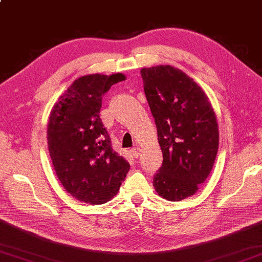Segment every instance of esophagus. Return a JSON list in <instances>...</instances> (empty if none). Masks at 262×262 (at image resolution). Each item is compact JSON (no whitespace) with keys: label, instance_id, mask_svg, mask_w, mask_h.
I'll list each match as a JSON object with an SVG mask.
<instances>
[{"label":"esophagus","instance_id":"1","mask_svg":"<svg viewBox=\"0 0 262 262\" xmlns=\"http://www.w3.org/2000/svg\"><path fill=\"white\" fill-rule=\"evenodd\" d=\"M130 154L134 157L135 159H137L138 157H140V148L138 147H134L133 149H130Z\"/></svg>","mask_w":262,"mask_h":262}]
</instances>
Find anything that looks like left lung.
<instances>
[{
    "label": "left lung",
    "mask_w": 262,
    "mask_h": 262,
    "mask_svg": "<svg viewBox=\"0 0 262 262\" xmlns=\"http://www.w3.org/2000/svg\"><path fill=\"white\" fill-rule=\"evenodd\" d=\"M163 163L153 186L159 196L180 202L196 193L219 151V125L208 97L191 77L170 65L141 70Z\"/></svg>",
    "instance_id": "8db88e82"
}]
</instances>
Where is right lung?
Wrapping results in <instances>:
<instances>
[{
  "mask_svg": "<svg viewBox=\"0 0 262 262\" xmlns=\"http://www.w3.org/2000/svg\"><path fill=\"white\" fill-rule=\"evenodd\" d=\"M124 80L122 73L81 76L49 115L47 143L54 170L65 190L80 202H109L129 171V163L111 147L99 116L104 93Z\"/></svg>",
  "mask_w": 262,
  "mask_h": 262,
  "instance_id": "right-lung-1",
  "label": "right lung"
}]
</instances>
